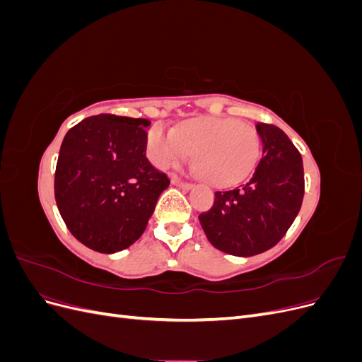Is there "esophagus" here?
I'll list each match as a JSON object with an SVG mask.
<instances>
[{
	"instance_id": "esophagus-1",
	"label": "esophagus",
	"mask_w": 362,
	"mask_h": 362,
	"mask_svg": "<svg viewBox=\"0 0 362 362\" xmlns=\"http://www.w3.org/2000/svg\"><path fill=\"white\" fill-rule=\"evenodd\" d=\"M172 184H173V185H178V187L185 189V190H190V189L193 187L192 182H185V181H182V180L178 178V177H173V178H172Z\"/></svg>"
}]
</instances>
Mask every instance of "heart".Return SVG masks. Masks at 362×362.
<instances>
[{"label":"heart","instance_id":"b5f03b06","mask_svg":"<svg viewBox=\"0 0 362 362\" xmlns=\"http://www.w3.org/2000/svg\"><path fill=\"white\" fill-rule=\"evenodd\" d=\"M258 131L228 117H196L175 131L156 125L148 133V156L158 169H169L194 156L205 180L228 185L243 180L259 158Z\"/></svg>","mask_w":362,"mask_h":362}]
</instances>
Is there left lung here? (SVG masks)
Here are the masks:
<instances>
[{
  "label": "left lung",
  "mask_w": 362,
  "mask_h": 362,
  "mask_svg": "<svg viewBox=\"0 0 362 362\" xmlns=\"http://www.w3.org/2000/svg\"><path fill=\"white\" fill-rule=\"evenodd\" d=\"M262 156L242 187L214 193L210 210L199 214L204 233L216 249L252 257L275 246L294 222L303 201L300 152L282 129L257 124Z\"/></svg>",
  "instance_id": "left-lung-1"
}]
</instances>
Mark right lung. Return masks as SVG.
I'll use <instances>...</instances> for the list:
<instances>
[{
	"label": "right lung",
	"mask_w": 362,
	"mask_h": 362,
	"mask_svg": "<svg viewBox=\"0 0 362 362\" xmlns=\"http://www.w3.org/2000/svg\"><path fill=\"white\" fill-rule=\"evenodd\" d=\"M148 119L90 116L64 136L54 178L71 234L101 254L129 247L144 234L166 173L146 158Z\"/></svg>",
	"instance_id": "right-lung-1"
}]
</instances>
